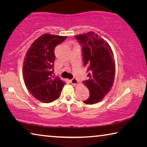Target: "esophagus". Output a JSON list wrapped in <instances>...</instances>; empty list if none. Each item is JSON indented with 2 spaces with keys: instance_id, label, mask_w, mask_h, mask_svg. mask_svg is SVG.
Instances as JSON below:
<instances>
[{
  "instance_id": "obj_1",
  "label": "esophagus",
  "mask_w": 147,
  "mask_h": 147,
  "mask_svg": "<svg viewBox=\"0 0 147 147\" xmlns=\"http://www.w3.org/2000/svg\"><path fill=\"white\" fill-rule=\"evenodd\" d=\"M71 84H73V85H74V86H76V85H77V84H78V81L77 80L76 78L72 79L71 80Z\"/></svg>"
}]
</instances>
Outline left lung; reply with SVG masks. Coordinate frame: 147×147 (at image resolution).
Returning a JSON list of instances; mask_svg holds the SVG:
<instances>
[{
	"mask_svg": "<svg viewBox=\"0 0 147 147\" xmlns=\"http://www.w3.org/2000/svg\"><path fill=\"white\" fill-rule=\"evenodd\" d=\"M82 45L83 61L88 66V80L83 82L88 88L89 97L84 102L93 104L100 102L113 86L115 62L111 47L93 32L74 36Z\"/></svg>",
	"mask_w": 147,
	"mask_h": 147,
	"instance_id": "left-lung-1",
	"label": "left lung"
}]
</instances>
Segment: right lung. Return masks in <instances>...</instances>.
Returning a JSON list of instances; mask_svg holds the SVG:
<instances>
[{
  "label": "right lung",
  "instance_id": "1",
  "mask_svg": "<svg viewBox=\"0 0 147 147\" xmlns=\"http://www.w3.org/2000/svg\"><path fill=\"white\" fill-rule=\"evenodd\" d=\"M67 36L45 34L36 39L24 56L23 75L28 91L41 102L50 103L60 96L64 81L54 77V49Z\"/></svg>",
  "mask_w": 147,
  "mask_h": 147
}]
</instances>
